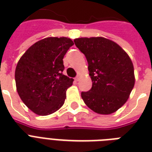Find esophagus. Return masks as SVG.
<instances>
[{"label": "esophagus", "mask_w": 152, "mask_h": 152, "mask_svg": "<svg viewBox=\"0 0 152 152\" xmlns=\"http://www.w3.org/2000/svg\"><path fill=\"white\" fill-rule=\"evenodd\" d=\"M79 80H80V76H77L76 78H75V81H76V82H78Z\"/></svg>", "instance_id": "obj_1"}]
</instances>
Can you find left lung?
<instances>
[{
    "mask_svg": "<svg viewBox=\"0 0 152 152\" xmlns=\"http://www.w3.org/2000/svg\"><path fill=\"white\" fill-rule=\"evenodd\" d=\"M85 55L92 87L82 91L84 103L94 112L110 114L128 100L135 84L134 69L129 55L119 45L102 37L74 40Z\"/></svg>",
    "mask_w": 152,
    "mask_h": 152,
    "instance_id": "left-lung-1",
    "label": "left lung"
}]
</instances>
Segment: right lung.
Returning a JSON list of instances; mask_svg holds the SVG:
<instances>
[{
    "label": "right lung",
    "mask_w": 152,
    "mask_h": 152,
    "mask_svg": "<svg viewBox=\"0 0 152 152\" xmlns=\"http://www.w3.org/2000/svg\"><path fill=\"white\" fill-rule=\"evenodd\" d=\"M73 45L69 38L50 37L32 45L18 61L15 72L17 92L23 103L38 115L59 110L73 79L62 73L63 58Z\"/></svg>",
    "instance_id": "add662e5"
}]
</instances>
